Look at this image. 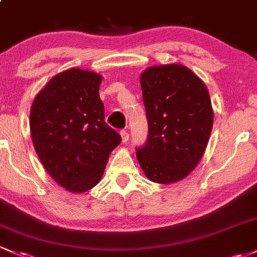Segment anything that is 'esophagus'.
<instances>
[{
	"label": "esophagus",
	"mask_w": 257,
	"mask_h": 257,
	"mask_svg": "<svg viewBox=\"0 0 257 257\" xmlns=\"http://www.w3.org/2000/svg\"><path fill=\"white\" fill-rule=\"evenodd\" d=\"M120 137H122L123 143H126L129 140V133L126 131H120Z\"/></svg>",
	"instance_id": "1"
}]
</instances>
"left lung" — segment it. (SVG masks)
Masks as SVG:
<instances>
[{
	"mask_svg": "<svg viewBox=\"0 0 257 257\" xmlns=\"http://www.w3.org/2000/svg\"><path fill=\"white\" fill-rule=\"evenodd\" d=\"M140 85L149 135L137 149L138 161L151 182L176 183L194 171L206 150L213 124L208 90L182 64L145 69Z\"/></svg>",
	"mask_w": 257,
	"mask_h": 257,
	"instance_id": "left-lung-1",
	"label": "left lung"
}]
</instances>
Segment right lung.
<instances>
[{
    "instance_id": "obj_1",
    "label": "right lung",
    "mask_w": 257,
    "mask_h": 257,
    "mask_svg": "<svg viewBox=\"0 0 257 257\" xmlns=\"http://www.w3.org/2000/svg\"><path fill=\"white\" fill-rule=\"evenodd\" d=\"M101 80L90 70H64L36 95L30 109L36 154L52 179L72 193L100 182L109 154L122 142L105 122Z\"/></svg>"
}]
</instances>
